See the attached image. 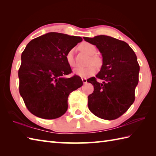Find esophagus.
I'll return each instance as SVG.
<instances>
[{
  "label": "esophagus",
  "instance_id": "1",
  "mask_svg": "<svg viewBox=\"0 0 156 156\" xmlns=\"http://www.w3.org/2000/svg\"><path fill=\"white\" fill-rule=\"evenodd\" d=\"M82 80L84 84H86L87 82V79L86 78H82Z\"/></svg>",
  "mask_w": 156,
  "mask_h": 156
}]
</instances>
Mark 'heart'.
<instances>
[{
  "mask_svg": "<svg viewBox=\"0 0 156 156\" xmlns=\"http://www.w3.org/2000/svg\"><path fill=\"white\" fill-rule=\"evenodd\" d=\"M80 49L82 51L87 53L89 55H91L90 59H89L88 64H90L88 66H86V67H78L74 69V72L76 75L80 76V77H89V76H92L97 72V68L95 65H96L98 67L101 66L102 64V60L98 56L94 55V54L97 53V48L94 45L90 44V43H82L80 45ZM74 54V49H72L70 50H69L66 55V60L70 67H75L76 65Z\"/></svg>",
  "mask_w": 156,
  "mask_h": 156,
  "instance_id": "b5f03b06",
  "label": "heart"
}]
</instances>
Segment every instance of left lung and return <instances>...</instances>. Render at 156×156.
<instances>
[{
    "mask_svg": "<svg viewBox=\"0 0 156 156\" xmlns=\"http://www.w3.org/2000/svg\"><path fill=\"white\" fill-rule=\"evenodd\" d=\"M96 45L102 57L101 70L87 80L94 86L88 97V108L97 117L114 120L124 114L135 101L140 66L134 51L127 43L107 35L83 37ZM104 82L100 83L96 78Z\"/></svg>",
    "mask_w": 156,
    "mask_h": 156,
    "instance_id": "left-lung-1",
    "label": "left lung"
}]
</instances>
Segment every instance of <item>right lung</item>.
Here are the masks:
<instances>
[{
    "instance_id": "1",
    "label": "right lung",
    "mask_w": 156,
    "mask_h": 156,
    "mask_svg": "<svg viewBox=\"0 0 156 156\" xmlns=\"http://www.w3.org/2000/svg\"><path fill=\"white\" fill-rule=\"evenodd\" d=\"M82 41L78 36L50 32L35 38L21 54L19 93L33 115L45 119L61 117L68 109V98L83 82L72 72L66 60L69 50Z\"/></svg>"
}]
</instances>
